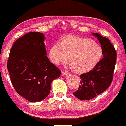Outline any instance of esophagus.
<instances>
[{
	"label": "esophagus",
	"mask_w": 126,
	"mask_h": 126,
	"mask_svg": "<svg viewBox=\"0 0 126 126\" xmlns=\"http://www.w3.org/2000/svg\"><path fill=\"white\" fill-rule=\"evenodd\" d=\"M69 73L68 72H67V71H63L62 72V75H64V76H68V75H69Z\"/></svg>",
	"instance_id": "34e87169"
}]
</instances>
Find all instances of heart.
Masks as SVG:
<instances>
[{
	"label": "heart",
	"mask_w": 126,
	"mask_h": 126,
	"mask_svg": "<svg viewBox=\"0 0 126 126\" xmlns=\"http://www.w3.org/2000/svg\"><path fill=\"white\" fill-rule=\"evenodd\" d=\"M70 55L73 70L77 73H87L95 68L102 56V49L90 39L67 36L62 43L57 41L50 50V57L55 64L66 62Z\"/></svg>",
	"instance_id": "b5f03b06"
}]
</instances>
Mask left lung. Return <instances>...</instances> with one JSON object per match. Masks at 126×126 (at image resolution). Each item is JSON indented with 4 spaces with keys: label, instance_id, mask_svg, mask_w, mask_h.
<instances>
[{
    "label": "left lung",
    "instance_id": "1",
    "mask_svg": "<svg viewBox=\"0 0 126 126\" xmlns=\"http://www.w3.org/2000/svg\"><path fill=\"white\" fill-rule=\"evenodd\" d=\"M97 37L102 49L103 58L89 72L80 76L81 85L73 95L82 100L94 98L106 90L113 80L117 53L110 41L98 33H92Z\"/></svg>",
    "mask_w": 126,
    "mask_h": 126
}]
</instances>
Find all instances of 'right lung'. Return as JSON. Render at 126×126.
Masks as SVG:
<instances>
[{"mask_svg": "<svg viewBox=\"0 0 126 126\" xmlns=\"http://www.w3.org/2000/svg\"><path fill=\"white\" fill-rule=\"evenodd\" d=\"M45 36L31 32L17 39L10 51L7 62L11 81L19 95L30 102L45 99L53 80L61 71L47 56Z\"/></svg>", "mask_w": 126, "mask_h": 126, "instance_id": "obj_1", "label": "right lung"}]
</instances>
